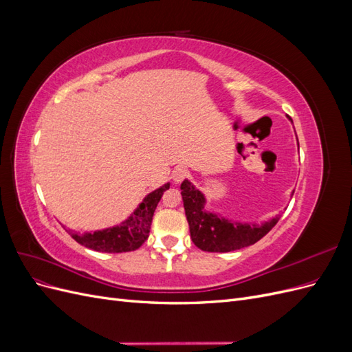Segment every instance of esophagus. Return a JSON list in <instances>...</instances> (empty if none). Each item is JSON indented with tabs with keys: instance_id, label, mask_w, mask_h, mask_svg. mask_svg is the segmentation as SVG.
Instances as JSON below:
<instances>
[{
	"instance_id": "obj_1",
	"label": "esophagus",
	"mask_w": 352,
	"mask_h": 352,
	"mask_svg": "<svg viewBox=\"0 0 352 352\" xmlns=\"http://www.w3.org/2000/svg\"><path fill=\"white\" fill-rule=\"evenodd\" d=\"M186 177H188V170H185V168H182V167H177V168L173 170L172 179H173L175 184H180V182H182V180L186 179Z\"/></svg>"
}]
</instances>
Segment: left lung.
I'll return each instance as SVG.
<instances>
[{"mask_svg": "<svg viewBox=\"0 0 352 352\" xmlns=\"http://www.w3.org/2000/svg\"><path fill=\"white\" fill-rule=\"evenodd\" d=\"M180 189L190 239L202 251L229 252L250 247L267 235L280 219V216H274L263 223L230 220L217 211L208 210L204 192L190 180L185 179Z\"/></svg>", "mask_w": 352, "mask_h": 352, "instance_id": "left-lung-1", "label": "left lung"}]
</instances>
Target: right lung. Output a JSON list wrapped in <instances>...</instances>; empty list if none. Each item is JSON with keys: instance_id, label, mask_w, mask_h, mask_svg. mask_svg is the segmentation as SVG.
I'll return each instance as SVG.
<instances>
[{"instance_id": "obj_1", "label": "right lung", "mask_w": 352, "mask_h": 352, "mask_svg": "<svg viewBox=\"0 0 352 352\" xmlns=\"http://www.w3.org/2000/svg\"><path fill=\"white\" fill-rule=\"evenodd\" d=\"M170 184H164L148 194L132 214L123 220L120 225L105 228L95 232H73L69 230L72 238L80 245L100 252H127L135 251L150 236L151 221L157 204L162 199L164 190Z\"/></svg>"}]
</instances>
